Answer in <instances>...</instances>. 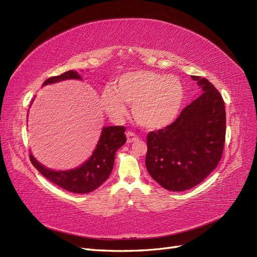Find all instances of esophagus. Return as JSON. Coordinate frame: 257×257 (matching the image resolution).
I'll use <instances>...</instances> for the list:
<instances>
[{
    "label": "esophagus",
    "instance_id": "obj_1",
    "mask_svg": "<svg viewBox=\"0 0 257 257\" xmlns=\"http://www.w3.org/2000/svg\"><path fill=\"white\" fill-rule=\"evenodd\" d=\"M126 138H127V143L128 144L135 143V141H137L139 139V137L135 134V133H133V132H127L126 133Z\"/></svg>",
    "mask_w": 257,
    "mask_h": 257
}]
</instances>
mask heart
I'll return each mask as SVG.
<instances>
[{"instance_id": "1", "label": "heart", "mask_w": 257, "mask_h": 257, "mask_svg": "<svg viewBox=\"0 0 257 257\" xmlns=\"http://www.w3.org/2000/svg\"><path fill=\"white\" fill-rule=\"evenodd\" d=\"M185 90L179 77L150 70H137L120 75L112 88L101 94V103L111 118L124 117V104H133V116L144 127L156 130L172 123L182 109Z\"/></svg>"}]
</instances>
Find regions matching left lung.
Listing matches in <instances>:
<instances>
[{
  "label": "left lung",
  "instance_id": "obj_1",
  "mask_svg": "<svg viewBox=\"0 0 257 257\" xmlns=\"http://www.w3.org/2000/svg\"><path fill=\"white\" fill-rule=\"evenodd\" d=\"M202 93L176 120L147 136V170L167 190L184 191L204 181L218 166L225 141L222 95L207 78L192 75Z\"/></svg>",
  "mask_w": 257,
  "mask_h": 257
}]
</instances>
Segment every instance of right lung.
Returning a JSON list of instances; mask_svg holds the SVG:
<instances>
[{"mask_svg": "<svg viewBox=\"0 0 257 257\" xmlns=\"http://www.w3.org/2000/svg\"><path fill=\"white\" fill-rule=\"evenodd\" d=\"M77 78L81 76L77 72L70 70L57 76L48 78L42 86L64 81V79ZM124 126L104 127L99 144L96 145L93 154L79 168L69 171H53L40 165L32 154L30 159L33 166L51 183L58 187L74 193H88L95 190L108 179L114 163V154L126 143Z\"/></svg>", "mask_w": 257, "mask_h": 257, "instance_id": "right-lung-1", "label": "right lung"}]
</instances>
